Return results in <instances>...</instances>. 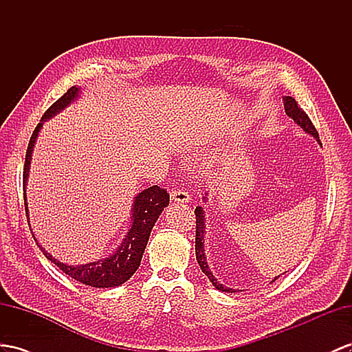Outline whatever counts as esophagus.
Masks as SVG:
<instances>
[{
    "instance_id": "34e87169",
    "label": "esophagus",
    "mask_w": 352,
    "mask_h": 352,
    "mask_svg": "<svg viewBox=\"0 0 352 352\" xmlns=\"http://www.w3.org/2000/svg\"><path fill=\"white\" fill-rule=\"evenodd\" d=\"M170 199L175 202H188L190 201V195H188V192L183 190V188H174V190L170 192Z\"/></svg>"
}]
</instances>
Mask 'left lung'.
<instances>
[{"mask_svg":"<svg viewBox=\"0 0 352 352\" xmlns=\"http://www.w3.org/2000/svg\"><path fill=\"white\" fill-rule=\"evenodd\" d=\"M284 107H285L287 116H290L292 119H293L297 124H299L305 132H308V133L312 135V137H314L315 140H317L318 142H321V141H320V135H318L317 129H315L314 123L311 122L309 116L302 110V108L299 107V104H297V101H296L294 98L285 96V98H284ZM195 215H196V239H195V250H196V260H197V263H199V266H201V269H202V272H204L206 276H208V279L212 283V285H214L215 288H217V290L226 292V293H233L235 290H232V288H228V287H224L223 284L217 283V279L214 278V275L211 274V270L208 269V265H206V262H205V254H204V212H202L201 206H196ZM276 279H278V276L274 278V281H276ZM274 281H272V283H274Z\"/></svg>","mask_w":352,"mask_h":352,"instance_id":"1","label":"left lung"}]
</instances>
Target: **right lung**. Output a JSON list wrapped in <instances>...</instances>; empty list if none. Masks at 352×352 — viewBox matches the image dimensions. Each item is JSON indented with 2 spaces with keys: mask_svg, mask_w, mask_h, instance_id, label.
Instances as JSON below:
<instances>
[{
  "mask_svg": "<svg viewBox=\"0 0 352 352\" xmlns=\"http://www.w3.org/2000/svg\"><path fill=\"white\" fill-rule=\"evenodd\" d=\"M77 95H78V89L76 86L69 87L67 90V94L62 95L56 102H53L47 108L46 113H44L41 117V122L59 113L62 108H65L71 101H74ZM41 124L43 123H38L37 128L34 129L28 144V148H26V155H25L23 202H25L26 219H28V205H26L25 184L30 173L32 147L41 129ZM168 204H169V193L166 192V188H162L159 186H151L146 188V190H142L137 197H135L133 208H132V224L128 235H126V238L122 242V245L111 257L98 260V262L87 263L83 266H68L58 262V260H55L50 254H47L46 251L41 248V245L38 247L43 250V253L46 254V257L52 263H55L62 272L76 279V281L83 283L90 287H96V288L117 287L128 281V279L135 274V270L138 269L142 258V253L144 250H146V245L148 242L150 232L153 226H155L156 220L159 219L160 212L164 211V208Z\"/></svg>",
  "mask_w": 352,
  "mask_h": 352,
  "instance_id": "1",
  "label": "right lung"
}]
</instances>
